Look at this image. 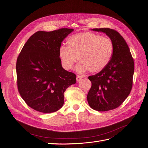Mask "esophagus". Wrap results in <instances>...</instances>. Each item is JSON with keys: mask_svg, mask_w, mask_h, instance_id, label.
<instances>
[{"mask_svg": "<svg viewBox=\"0 0 148 148\" xmlns=\"http://www.w3.org/2000/svg\"><path fill=\"white\" fill-rule=\"evenodd\" d=\"M82 79V77H81V76L77 75V82H79V81H81Z\"/></svg>", "mask_w": 148, "mask_h": 148, "instance_id": "34e87169", "label": "esophagus"}]
</instances>
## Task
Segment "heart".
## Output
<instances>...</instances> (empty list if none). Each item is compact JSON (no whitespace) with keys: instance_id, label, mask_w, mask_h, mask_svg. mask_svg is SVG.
<instances>
[{"instance_id":"b5f03b06","label":"heart","mask_w":148,"mask_h":148,"mask_svg":"<svg viewBox=\"0 0 148 148\" xmlns=\"http://www.w3.org/2000/svg\"><path fill=\"white\" fill-rule=\"evenodd\" d=\"M68 46L61 45L59 57L64 69L70 70L79 61L76 71L97 73L108 65L113 56L114 47L111 40L89 32L71 35L67 39Z\"/></svg>"}]
</instances>
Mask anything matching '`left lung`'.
Segmentation results:
<instances>
[{
    "mask_svg": "<svg viewBox=\"0 0 148 148\" xmlns=\"http://www.w3.org/2000/svg\"><path fill=\"white\" fill-rule=\"evenodd\" d=\"M105 33L114 44L110 63L98 73L89 76L91 88L87 96L91 108L97 111L110 110L120 106L130 93L133 85L134 60L126 41L119 32L110 28H95Z\"/></svg>",
    "mask_w": 148,
    "mask_h": 148,
    "instance_id": "1",
    "label": "left lung"
}]
</instances>
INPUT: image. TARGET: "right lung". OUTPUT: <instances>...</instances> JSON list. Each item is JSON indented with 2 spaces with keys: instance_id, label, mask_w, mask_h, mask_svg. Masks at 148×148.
Here are the masks:
<instances>
[{
  "instance_id": "obj_1",
  "label": "right lung",
  "mask_w": 148,
  "mask_h": 148,
  "mask_svg": "<svg viewBox=\"0 0 148 148\" xmlns=\"http://www.w3.org/2000/svg\"><path fill=\"white\" fill-rule=\"evenodd\" d=\"M73 31H37L17 58L18 89L26 104L35 110L52 113L59 110L64 103V92L77 82L75 73L63 69L59 57L62 42Z\"/></svg>"
}]
</instances>
